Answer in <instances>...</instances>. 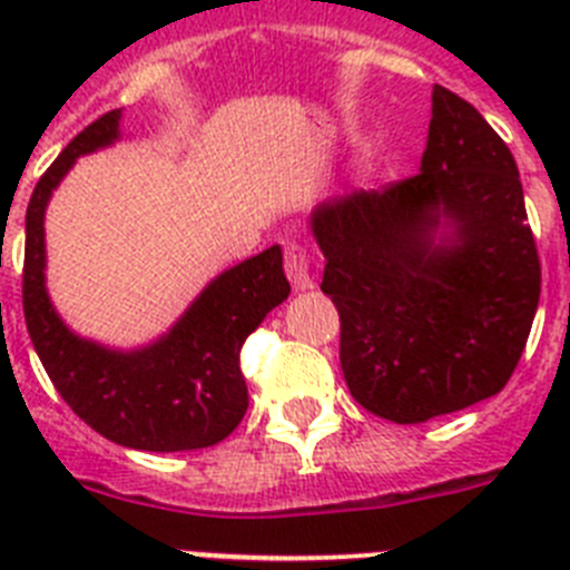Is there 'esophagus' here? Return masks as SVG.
<instances>
[{
    "instance_id": "esophagus-1",
    "label": "esophagus",
    "mask_w": 570,
    "mask_h": 570,
    "mask_svg": "<svg viewBox=\"0 0 570 570\" xmlns=\"http://www.w3.org/2000/svg\"><path fill=\"white\" fill-rule=\"evenodd\" d=\"M285 274H288L291 285H294L296 291H311L316 285L314 276H311L308 254H305L296 242H288V245H285Z\"/></svg>"
}]
</instances>
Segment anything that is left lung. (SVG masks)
Here are the masks:
<instances>
[{"instance_id":"left-lung-1","label":"left lung","mask_w":570,"mask_h":570,"mask_svg":"<svg viewBox=\"0 0 570 570\" xmlns=\"http://www.w3.org/2000/svg\"><path fill=\"white\" fill-rule=\"evenodd\" d=\"M351 396L416 425L500 394L540 305L520 170L482 114L434 85L420 174L311 210Z\"/></svg>"}]
</instances>
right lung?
I'll use <instances>...</instances> for the list:
<instances>
[{
    "mask_svg": "<svg viewBox=\"0 0 570 570\" xmlns=\"http://www.w3.org/2000/svg\"><path fill=\"white\" fill-rule=\"evenodd\" d=\"M122 110H110L70 139L45 170L24 216V322L39 360L79 420L136 451H194L223 442L248 411L242 342L288 299L282 248L239 262L208 282L185 314L139 347H110L68 328L48 294L45 210L79 156L122 139Z\"/></svg>",
    "mask_w": 570,
    "mask_h": 570,
    "instance_id": "1",
    "label": "right lung"
}]
</instances>
